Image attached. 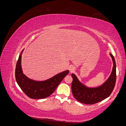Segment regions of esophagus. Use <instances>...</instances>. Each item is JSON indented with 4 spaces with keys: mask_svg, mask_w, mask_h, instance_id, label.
Listing matches in <instances>:
<instances>
[{
    "mask_svg": "<svg viewBox=\"0 0 126 126\" xmlns=\"http://www.w3.org/2000/svg\"><path fill=\"white\" fill-rule=\"evenodd\" d=\"M69 70H70V72H74L75 70V68L74 66H71L69 68Z\"/></svg>",
    "mask_w": 126,
    "mask_h": 126,
    "instance_id": "1",
    "label": "esophagus"
}]
</instances>
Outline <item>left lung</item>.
<instances>
[{"instance_id": "1", "label": "left lung", "mask_w": 126, "mask_h": 126, "mask_svg": "<svg viewBox=\"0 0 126 126\" xmlns=\"http://www.w3.org/2000/svg\"><path fill=\"white\" fill-rule=\"evenodd\" d=\"M113 62V68L111 74L107 80L100 86L89 88L80 82L74 74L71 76L73 80L71 84V90L76 100L82 104L93 105L108 98L115 88L116 81V66L113 55L110 54Z\"/></svg>"}]
</instances>
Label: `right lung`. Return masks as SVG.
<instances>
[{
    "label": "right lung",
    "mask_w": 126,
    "mask_h": 126,
    "mask_svg": "<svg viewBox=\"0 0 126 126\" xmlns=\"http://www.w3.org/2000/svg\"><path fill=\"white\" fill-rule=\"evenodd\" d=\"M24 49L19 56L15 69V78L18 85L30 98L43 99L48 97L54 92L60 82L69 73V70L60 72L44 81H36L29 79L23 74L21 68V55Z\"/></svg>",
    "instance_id": "right-lung-1"
}]
</instances>
